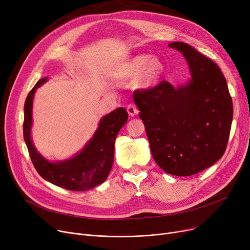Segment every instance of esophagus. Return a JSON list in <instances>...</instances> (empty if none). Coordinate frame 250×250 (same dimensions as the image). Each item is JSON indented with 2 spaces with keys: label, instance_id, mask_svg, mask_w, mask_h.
Returning a JSON list of instances; mask_svg holds the SVG:
<instances>
[{
  "label": "esophagus",
  "instance_id": "34e87169",
  "mask_svg": "<svg viewBox=\"0 0 250 250\" xmlns=\"http://www.w3.org/2000/svg\"><path fill=\"white\" fill-rule=\"evenodd\" d=\"M127 112L131 117H134L138 113V109L136 108V106L134 104H129L127 106Z\"/></svg>",
  "mask_w": 250,
  "mask_h": 250
}]
</instances>
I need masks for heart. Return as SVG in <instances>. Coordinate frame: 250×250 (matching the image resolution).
I'll return each mask as SVG.
<instances>
[{
	"instance_id": "obj_1",
	"label": "heart",
	"mask_w": 250,
	"mask_h": 250,
	"mask_svg": "<svg viewBox=\"0 0 250 250\" xmlns=\"http://www.w3.org/2000/svg\"><path fill=\"white\" fill-rule=\"evenodd\" d=\"M163 63L156 56L137 55L132 60L125 68V77L127 79L138 77V83L143 86L151 85L159 78Z\"/></svg>"
}]
</instances>
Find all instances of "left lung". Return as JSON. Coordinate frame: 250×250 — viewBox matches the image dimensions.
Wrapping results in <instances>:
<instances>
[{"label": "left lung", "instance_id": "left-lung-1", "mask_svg": "<svg viewBox=\"0 0 250 250\" xmlns=\"http://www.w3.org/2000/svg\"><path fill=\"white\" fill-rule=\"evenodd\" d=\"M168 46L184 54L192 78L179 87L161 81L136 90L133 100L155 163L169 174L188 177L223 156L233 104L227 82L214 62L187 43Z\"/></svg>", "mask_w": 250, "mask_h": 250}]
</instances>
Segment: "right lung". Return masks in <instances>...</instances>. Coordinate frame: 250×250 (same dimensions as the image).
<instances>
[{"mask_svg": "<svg viewBox=\"0 0 250 250\" xmlns=\"http://www.w3.org/2000/svg\"><path fill=\"white\" fill-rule=\"evenodd\" d=\"M46 81L47 78H43L37 82L28 94L24 105L23 135L32 164L44 180L57 187L76 192L95 188L108 178L112 168L115 140L120 129L127 122V111L124 108H118L103 117L93 138L76 156L50 163L37 152L30 136L34 93Z\"/></svg>", "mask_w": 250, "mask_h": 250, "instance_id": "1", "label": "right lung"}]
</instances>
